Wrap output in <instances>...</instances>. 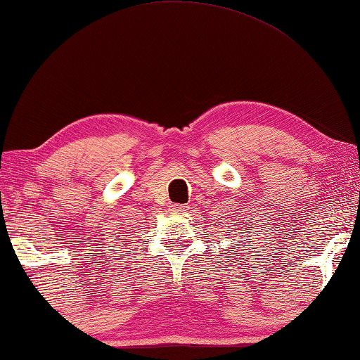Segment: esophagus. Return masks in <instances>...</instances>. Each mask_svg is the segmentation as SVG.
Listing matches in <instances>:
<instances>
[{"mask_svg":"<svg viewBox=\"0 0 360 360\" xmlns=\"http://www.w3.org/2000/svg\"><path fill=\"white\" fill-rule=\"evenodd\" d=\"M174 212H178V214H184L186 211H188V206H186V205H179V203H176V205H173V208H172Z\"/></svg>","mask_w":360,"mask_h":360,"instance_id":"obj_1","label":"esophagus"}]
</instances>
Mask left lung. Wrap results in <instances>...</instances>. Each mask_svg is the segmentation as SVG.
<instances>
[{
  "instance_id": "left-lung-1",
  "label": "left lung",
  "mask_w": 360,
  "mask_h": 360,
  "mask_svg": "<svg viewBox=\"0 0 360 360\" xmlns=\"http://www.w3.org/2000/svg\"><path fill=\"white\" fill-rule=\"evenodd\" d=\"M246 229H249V225H248V227H246Z\"/></svg>"
}]
</instances>
